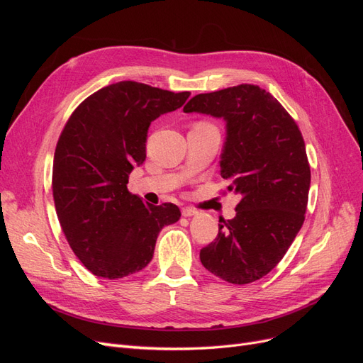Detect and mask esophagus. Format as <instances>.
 I'll list each match as a JSON object with an SVG mask.
<instances>
[{
    "instance_id": "34e87169",
    "label": "esophagus",
    "mask_w": 363,
    "mask_h": 363,
    "mask_svg": "<svg viewBox=\"0 0 363 363\" xmlns=\"http://www.w3.org/2000/svg\"><path fill=\"white\" fill-rule=\"evenodd\" d=\"M195 213H196V211H195V208H192V207H183V208H182V215L186 216V218L194 216Z\"/></svg>"
}]
</instances>
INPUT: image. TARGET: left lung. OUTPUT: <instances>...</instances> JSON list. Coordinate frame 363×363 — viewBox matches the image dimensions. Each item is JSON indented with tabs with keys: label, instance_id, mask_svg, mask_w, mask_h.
Masks as SVG:
<instances>
[{
	"label": "left lung",
	"instance_id": "left-lung-1",
	"mask_svg": "<svg viewBox=\"0 0 363 363\" xmlns=\"http://www.w3.org/2000/svg\"><path fill=\"white\" fill-rule=\"evenodd\" d=\"M184 113L225 121L221 177L240 195L236 216L219 219L204 268L233 284L256 281L276 268L304 223L311 167L298 125L265 89L239 84L195 95Z\"/></svg>",
	"mask_w": 363,
	"mask_h": 363
}]
</instances>
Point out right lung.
I'll return each mask as SVG.
<instances>
[{
	"instance_id": "obj_1",
	"label": "right lung",
	"mask_w": 363,
	"mask_h": 363,
	"mask_svg": "<svg viewBox=\"0 0 363 363\" xmlns=\"http://www.w3.org/2000/svg\"><path fill=\"white\" fill-rule=\"evenodd\" d=\"M189 95L119 82L87 96L65 125L54 152V204L74 255L96 277L144 269L160 230L180 219L177 206L144 204L127 183L147 157L150 124Z\"/></svg>"
}]
</instances>
